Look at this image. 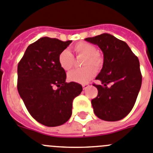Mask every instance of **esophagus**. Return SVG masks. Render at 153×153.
I'll list each match as a JSON object with an SVG mask.
<instances>
[{"mask_svg":"<svg viewBox=\"0 0 153 153\" xmlns=\"http://www.w3.org/2000/svg\"><path fill=\"white\" fill-rule=\"evenodd\" d=\"M89 86V85L86 83V84H82V87H83V89H86Z\"/></svg>","mask_w":153,"mask_h":153,"instance_id":"1","label":"esophagus"}]
</instances>
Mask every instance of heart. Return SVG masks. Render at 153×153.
Masks as SVG:
<instances>
[{"label": "heart", "instance_id": "heart-1", "mask_svg": "<svg viewBox=\"0 0 153 153\" xmlns=\"http://www.w3.org/2000/svg\"><path fill=\"white\" fill-rule=\"evenodd\" d=\"M73 50L79 55L85 56L82 68L74 69L68 74L69 81L81 84L87 83L95 75V70H98L102 64V58L97 52L96 48L88 42H78L73 46ZM58 64L62 69L68 71L74 64V57L71 51L65 49L58 55Z\"/></svg>", "mask_w": 153, "mask_h": 153}]
</instances>
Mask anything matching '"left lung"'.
<instances>
[{
    "mask_svg": "<svg viewBox=\"0 0 153 153\" xmlns=\"http://www.w3.org/2000/svg\"><path fill=\"white\" fill-rule=\"evenodd\" d=\"M85 40L98 45L104 57L102 70L95 78L101 84H94L98 89V95L91 100L94 112L102 120H121L132 109L140 90L139 59L126 42L111 34L105 33Z\"/></svg>",
    "mask_w": 153,
    "mask_h": 153,
    "instance_id": "8db88e82",
    "label": "left lung"
}]
</instances>
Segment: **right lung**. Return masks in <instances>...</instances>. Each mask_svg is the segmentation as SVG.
Returning <instances> with one entry per match:
<instances>
[{"label":"right lung","instance_id":"obj_1","mask_svg":"<svg viewBox=\"0 0 153 153\" xmlns=\"http://www.w3.org/2000/svg\"><path fill=\"white\" fill-rule=\"evenodd\" d=\"M71 42L41 38L29 45L18 63L20 96L30 115L48 127L61 126L70 119L73 100L82 91L80 84L65 82V71L58 64V55Z\"/></svg>","mask_w":153,"mask_h":153}]
</instances>
